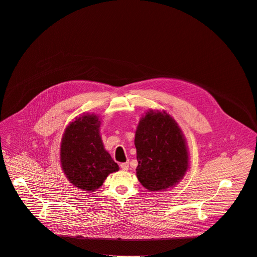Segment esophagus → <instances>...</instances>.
<instances>
[{"instance_id": "esophagus-1", "label": "esophagus", "mask_w": 257, "mask_h": 257, "mask_svg": "<svg viewBox=\"0 0 257 257\" xmlns=\"http://www.w3.org/2000/svg\"><path fill=\"white\" fill-rule=\"evenodd\" d=\"M120 166H121V169L124 170V171H127L128 168H129V164H128L127 162H126V163H122V164H121Z\"/></svg>"}]
</instances>
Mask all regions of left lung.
Segmentation results:
<instances>
[{
  "label": "left lung",
  "instance_id": "8db88e82",
  "mask_svg": "<svg viewBox=\"0 0 257 257\" xmlns=\"http://www.w3.org/2000/svg\"><path fill=\"white\" fill-rule=\"evenodd\" d=\"M136 176L145 189H172L190 168V154L182 130L165 110L149 109L135 131Z\"/></svg>",
  "mask_w": 257,
  "mask_h": 257
}]
</instances>
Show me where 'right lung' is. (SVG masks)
Segmentation results:
<instances>
[{"mask_svg": "<svg viewBox=\"0 0 257 257\" xmlns=\"http://www.w3.org/2000/svg\"><path fill=\"white\" fill-rule=\"evenodd\" d=\"M101 121L95 113H83L69 123L60 143V167L77 189L94 192L106 177L119 171V165L104 149Z\"/></svg>", "mask_w": 257, "mask_h": 257, "instance_id": "1", "label": "right lung"}]
</instances>
